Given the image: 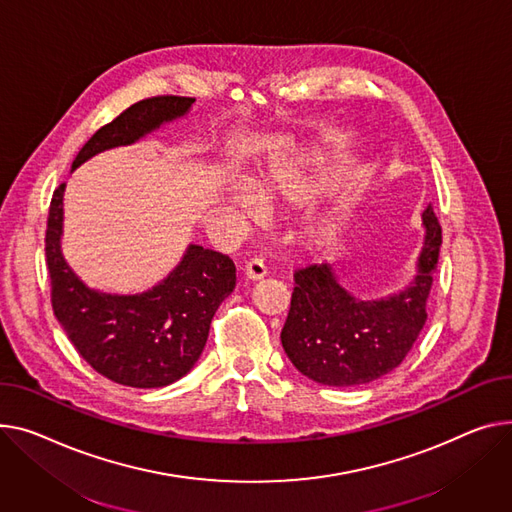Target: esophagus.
<instances>
[{"label": "esophagus", "instance_id": "1", "mask_svg": "<svg viewBox=\"0 0 512 512\" xmlns=\"http://www.w3.org/2000/svg\"><path fill=\"white\" fill-rule=\"evenodd\" d=\"M245 276H247L249 280H253V282L267 276V267H265V263H263L261 257H253V259L247 261V265H245Z\"/></svg>", "mask_w": 512, "mask_h": 512}]
</instances>
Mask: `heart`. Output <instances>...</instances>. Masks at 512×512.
I'll list each match as a JSON object with an SVG mask.
<instances>
[{
  "label": "heart",
  "mask_w": 512,
  "mask_h": 512,
  "mask_svg": "<svg viewBox=\"0 0 512 512\" xmlns=\"http://www.w3.org/2000/svg\"><path fill=\"white\" fill-rule=\"evenodd\" d=\"M280 193H284V183H261V185H257V195L261 197V201H274ZM230 201L234 203V208L245 216H255L257 214V201L245 189H234Z\"/></svg>",
  "instance_id": "heart-1"
}]
</instances>
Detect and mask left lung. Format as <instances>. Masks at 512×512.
<instances>
[{
	"mask_svg": "<svg viewBox=\"0 0 512 512\" xmlns=\"http://www.w3.org/2000/svg\"><path fill=\"white\" fill-rule=\"evenodd\" d=\"M418 274L401 292L360 300L339 284L331 263L294 271L282 346L290 362L321 385L354 387L381 379L412 350L424 323L442 230L432 206L422 214Z\"/></svg>",
	"mask_w": 512,
	"mask_h": 512,
	"instance_id": "obj_1",
	"label": "left lung"
}]
</instances>
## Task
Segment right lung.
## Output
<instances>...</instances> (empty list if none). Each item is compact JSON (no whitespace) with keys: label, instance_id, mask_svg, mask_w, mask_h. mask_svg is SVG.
<instances>
[{"label":"right lung","instance_id":"obj_1","mask_svg":"<svg viewBox=\"0 0 512 512\" xmlns=\"http://www.w3.org/2000/svg\"><path fill=\"white\" fill-rule=\"evenodd\" d=\"M193 102L187 96L135 102L92 135L72 168L100 152L142 140L187 115ZM63 191L65 183L53 193L45 236L51 304L63 331L80 356L113 383L154 389L179 381L201 356L218 306L234 290L232 259L189 245L181 263L152 290L107 294L88 288L61 253Z\"/></svg>","mask_w":512,"mask_h":512}]
</instances>
